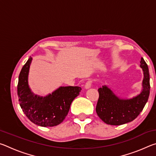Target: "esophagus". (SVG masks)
I'll return each mask as SVG.
<instances>
[{
	"mask_svg": "<svg viewBox=\"0 0 156 156\" xmlns=\"http://www.w3.org/2000/svg\"><path fill=\"white\" fill-rule=\"evenodd\" d=\"M91 85V80L87 81V83H85V85H84V88H85V89L90 88Z\"/></svg>",
	"mask_w": 156,
	"mask_h": 156,
	"instance_id": "34e87169",
	"label": "esophagus"
}]
</instances>
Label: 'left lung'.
I'll use <instances>...</instances> for the list:
<instances>
[{
  "label": "left lung",
  "instance_id": "left-lung-1",
  "mask_svg": "<svg viewBox=\"0 0 156 156\" xmlns=\"http://www.w3.org/2000/svg\"><path fill=\"white\" fill-rule=\"evenodd\" d=\"M140 67L144 73L143 89L132 99L119 98L105 85L98 89L99 98L96 111L100 119L107 125H121L131 122L143 109L150 93L149 68L143 58H141Z\"/></svg>",
  "mask_w": 156,
  "mask_h": 156
}]
</instances>
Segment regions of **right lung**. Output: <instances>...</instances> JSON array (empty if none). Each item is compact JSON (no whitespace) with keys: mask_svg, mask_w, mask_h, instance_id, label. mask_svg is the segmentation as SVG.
<instances>
[{"mask_svg":"<svg viewBox=\"0 0 156 156\" xmlns=\"http://www.w3.org/2000/svg\"><path fill=\"white\" fill-rule=\"evenodd\" d=\"M32 58H30L23 66L18 77L17 91L20 106L31 122L41 126L60 125L70 109L71 104L77 97L80 87H60L45 97L34 95L28 86V73Z\"/></svg>","mask_w":156,"mask_h":156,"instance_id":"right-lung-1","label":"right lung"}]
</instances>
